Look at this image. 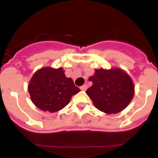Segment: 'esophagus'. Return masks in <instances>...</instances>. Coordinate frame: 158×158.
Masks as SVG:
<instances>
[{
	"mask_svg": "<svg viewBox=\"0 0 158 158\" xmlns=\"http://www.w3.org/2000/svg\"><path fill=\"white\" fill-rule=\"evenodd\" d=\"M87 88H88V85H83L81 87V89L82 91H85V90L87 89Z\"/></svg>",
	"mask_w": 158,
	"mask_h": 158,
	"instance_id": "34e87169",
	"label": "esophagus"
}]
</instances>
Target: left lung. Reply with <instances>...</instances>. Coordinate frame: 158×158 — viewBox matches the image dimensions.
<instances>
[{"label":"left lung","mask_w":158,"mask_h":158,"mask_svg":"<svg viewBox=\"0 0 158 158\" xmlns=\"http://www.w3.org/2000/svg\"><path fill=\"white\" fill-rule=\"evenodd\" d=\"M89 81L93 82V85L86 90V94L98 110L107 114L122 111L134 95L131 77L121 69H95Z\"/></svg>","instance_id":"8db88e82"}]
</instances>
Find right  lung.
<instances>
[{"mask_svg": "<svg viewBox=\"0 0 158 158\" xmlns=\"http://www.w3.org/2000/svg\"><path fill=\"white\" fill-rule=\"evenodd\" d=\"M31 100L43 111L54 113L62 110L72 97L81 91L63 68H41L33 74L28 85Z\"/></svg>", "mask_w": 158, "mask_h": 158, "instance_id": "1", "label": "right lung"}]
</instances>
